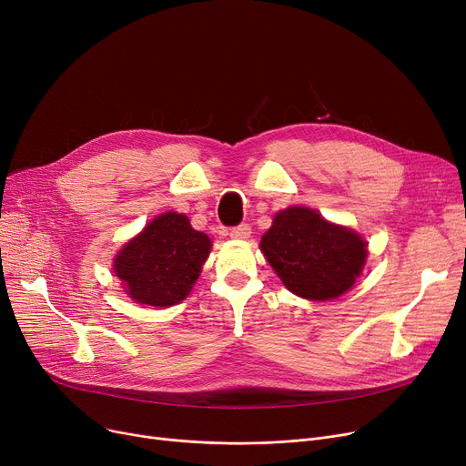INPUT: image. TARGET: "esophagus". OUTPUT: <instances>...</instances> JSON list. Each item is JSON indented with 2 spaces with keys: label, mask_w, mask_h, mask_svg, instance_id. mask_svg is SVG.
Returning <instances> with one entry per match:
<instances>
[{
  "label": "esophagus",
  "mask_w": 466,
  "mask_h": 466,
  "mask_svg": "<svg viewBox=\"0 0 466 466\" xmlns=\"http://www.w3.org/2000/svg\"><path fill=\"white\" fill-rule=\"evenodd\" d=\"M249 236H251V227L246 225V223H241V225L230 228V238H234V239H248Z\"/></svg>",
  "instance_id": "esophagus-1"
}]
</instances>
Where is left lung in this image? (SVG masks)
I'll return each mask as SVG.
<instances>
[{"mask_svg":"<svg viewBox=\"0 0 466 466\" xmlns=\"http://www.w3.org/2000/svg\"><path fill=\"white\" fill-rule=\"evenodd\" d=\"M260 249L285 287L309 300L344 295L366 260V243L359 234L327 223L308 208L279 211Z\"/></svg>","mask_w":466,"mask_h":466,"instance_id":"left-lung-1","label":"left lung"}]
</instances>
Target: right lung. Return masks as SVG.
<instances>
[{
    "mask_svg": "<svg viewBox=\"0 0 466 466\" xmlns=\"http://www.w3.org/2000/svg\"><path fill=\"white\" fill-rule=\"evenodd\" d=\"M209 249L211 239L194 230L185 215L164 213L120 251L115 274L136 302L174 306L198 279Z\"/></svg>",
    "mask_w": 466,
    "mask_h": 466,
    "instance_id": "1",
    "label": "right lung"
}]
</instances>
